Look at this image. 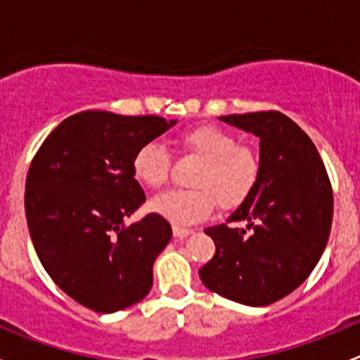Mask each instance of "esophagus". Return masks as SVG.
Listing matches in <instances>:
<instances>
[{"mask_svg": "<svg viewBox=\"0 0 360 360\" xmlns=\"http://www.w3.org/2000/svg\"><path fill=\"white\" fill-rule=\"evenodd\" d=\"M172 231H174V237L177 238H184L188 237V235L193 233V230H190V228H181V226H174Z\"/></svg>", "mask_w": 360, "mask_h": 360, "instance_id": "1", "label": "esophagus"}]
</instances>
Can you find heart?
Segmentation results:
<instances>
[{
	"mask_svg": "<svg viewBox=\"0 0 360 360\" xmlns=\"http://www.w3.org/2000/svg\"><path fill=\"white\" fill-rule=\"evenodd\" d=\"M186 153L200 160L190 179L191 190H174L151 202L153 212L177 226L200 223L214 203L223 210L242 205L256 190L261 176L259 153L238 143L231 130L198 125L179 134ZM132 174L143 186L160 190L170 174L169 151L160 143L141 144L132 157Z\"/></svg>",
	"mask_w": 360,
	"mask_h": 360,
	"instance_id": "1",
	"label": "heart"
}]
</instances>
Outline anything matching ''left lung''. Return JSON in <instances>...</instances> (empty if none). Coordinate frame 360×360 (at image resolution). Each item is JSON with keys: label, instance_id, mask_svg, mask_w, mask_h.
Instances as JSON below:
<instances>
[{"label": "left lung", "instance_id": "8db88e82", "mask_svg": "<svg viewBox=\"0 0 360 360\" xmlns=\"http://www.w3.org/2000/svg\"><path fill=\"white\" fill-rule=\"evenodd\" d=\"M261 139L256 190L226 223L205 228L216 252L198 270L207 289L250 307L300 288L321 259L333 221V188L310 137L278 111L221 116ZM245 220L248 230L230 227Z\"/></svg>", "mask_w": 360, "mask_h": 360}]
</instances>
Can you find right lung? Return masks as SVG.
Masks as SVG:
<instances>
[{"instance_id":"1","label":"right lung","mask_w":360,"mask_h":360,"mask_svg":"<svg viewBox=\"0 0 360 360\" xmlns=\"http://www.w3.org/2000/svg\"><path fill=\"white\" fill-rule=\"evenodd\" d=\"M174 123L82 111L57 125L32 158L25 179L32 245L50 278L89 310L112 314L150 292L172 228L157 212L129 226L123 219L146 202L134 153Z\"/></svg>"}]
</instances>
